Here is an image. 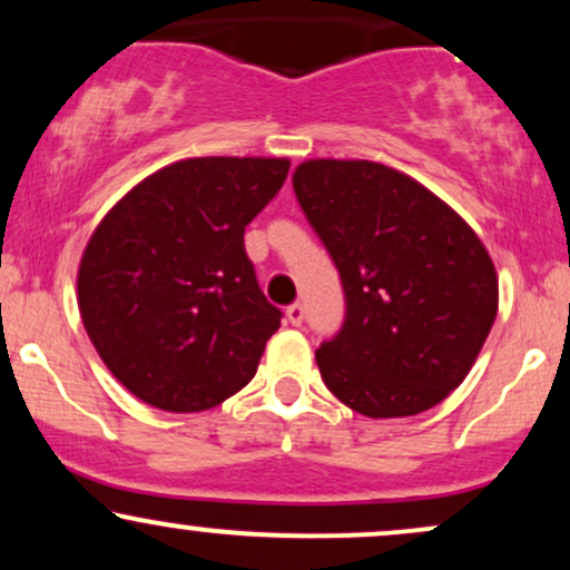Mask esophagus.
<instances>
[{
	"label": "esophagus",
	"mask_w": 570,
	"mask_h": 570,
	"mask_svg": "<svg viewBox=\"0 0 570 570\" xmlns=\"http://www.w3.org/2000/svg\"><path fill=\"white\" fill-rule=\"evenodd\" d=\"M286 318H289L292 326H299V324H303V318H305V307L299 303L289 305V307H286Z\"/></svg>",
	"instance_id": "1"
}]
</instances>
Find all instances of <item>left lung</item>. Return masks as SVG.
Instances as JSON below:
<instances>
[{
    "mask_svg": "<svg viewBox=\"0 0 570 570\" xmlns=\"http://www.w3.org/2000/svg\"><path fill=\"white\" fill-rule=\"evenodd\" d=\"M294 195L345 292L322 343L326 389L367 417L431 410L469 375L499 313L485 244L412 176L372 160H305Z\"/></svg>",
    "mask_w": 570,
    "mask_h": 570,
    "instance_id": "8db88e82",
    "label": "left lung"
}]
</instances>
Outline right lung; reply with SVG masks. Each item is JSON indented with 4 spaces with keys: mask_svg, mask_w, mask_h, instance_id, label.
<instances>
[{
    "mask_svg": "<svg viewBox=\"0 0 570 570\" xmlns=\"http://www.w3.org/2000/svg\"><path fill=\"white\" fill-rule=\"evenodd\" d=\"M286 174V158L179 160L98 222L77 305L101 362L141 402L212 410L254 377L281 311L259 289L244 230Z\"/></svg>",
    "mask_w": 570,
    "mask_h": 570,
    "instance_id": "add662e5",
    "label": "right lung"
}]
</instances>
